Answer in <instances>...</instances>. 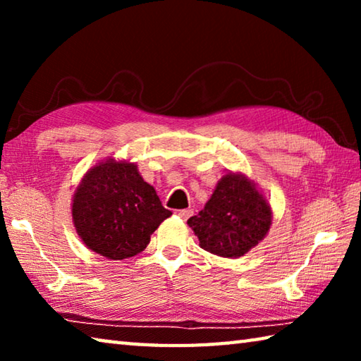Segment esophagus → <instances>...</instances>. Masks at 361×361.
<instances>
[{
  "mask_svg": "<svg viewBox=\"0 0 361 361\" xmlns=\"http://www.w3.org/2000/svg\"><path fill=\"white\" fill-rule=\"evenodd\" d=\"M192 215V210L191 209H183V210H178V216L181 219H188L189 216Z\"/></svg>",
  "mask_w": 361,
  "mask_h": 361,
  "instance_id": "esophagus-1",
  "label": "esophagus"
}]
</instances>
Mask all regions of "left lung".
Instances as JSON below:
<instances>
[{
  "label": "left lung",
  "mask_w": 361,
  "mask_h": 361,
  "mask_svg": "<svg viewBox=\"0 0 361 361\" xmlns=\"http://www.w3.org/2000/svg\"><path fill=\"white\" fill-rule=\"evenodd\" d=\"M200 248L239 258L264 239L272 224L271 205L245 173H226L197 215L188 219Z\"/></svg>",
  "instance_id": "left-lung-1"
}]
</instances>
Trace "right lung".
I'll list each match as a JSON object with an SVG mask.
<instances>
[{
	"label": "right lung",
	"mask_w": 361,
	"mask_h": 361,
	"mask_svg": "<svg viewBox=\"0 0 361 361\" xmlns=\"http://www.w3.org/2000/svg\"><path fill=\"white\" fill-rule=\"evenodd\" d=\"M71 215L85 247L118 261L143 252L172 212L164 209L137 164L109 157L85 172L73 195Z\"/></svg>",
	"instance_id": "obj_1"
}]
</instances>
